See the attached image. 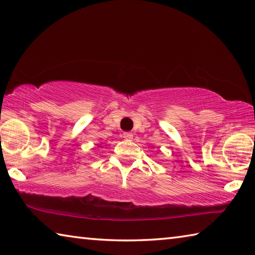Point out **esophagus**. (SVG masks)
<instances>
[{
	"label": "esophagus",
	"mask_w": 255,
	"mask_h": 255,
	"mask_svg": "<svg viewBox=\"0 0 255 255\" xmlns=\"http://www.w3.org/2000/svg\"><path fill=\"white\" fill-rule=\"evenodd\" d=\"M123 137L125 138V139H131L132 133L131 132H124L123 133Z\"/></svg>",
	"instance_id": "1"
}]
</instances>
